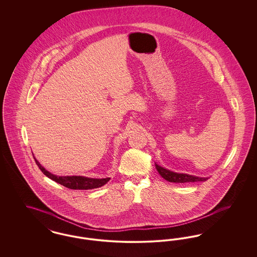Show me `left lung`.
Here are the masks:
<instances>
[{"label": "left lung", "instance_id": "1", "mask_svg": "<svg viewBox=\"0 0 257 257\" xmlns=\"http://www.w3.org/2000/svg\"><path fill=\"white\" fill-rule=\"evenodd\" d=\"M156 169L160 173V175L166 179L169 182L172 183H186V182H198V181H206L207 177H198L186 173H177L173 171H169L167 169H164L163 167H160L159 165L155 164Z\"/></svg>", "mask_w": 257, "mask_h": 257}]
</instances>
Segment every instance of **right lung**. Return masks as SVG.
<instances>
[{"instance_id": "1", "label": "right lung", "mask_w": 257, "mask_h": 257, "mask_svg": "<svg viewBox=\"0 0 257 257\" xmlns=\"http://www.w3.org/2000/svg\"><path fill=\"white\" fill-rule=\"evenodd\" d=\"M35 161L39 170L42 171L47 177H49L50 179L71 190H91V189L102 187L110 181V177L99 179V178H89L85 176H58L46 171L36 158Z\"/></svg>"}]
</instances>
